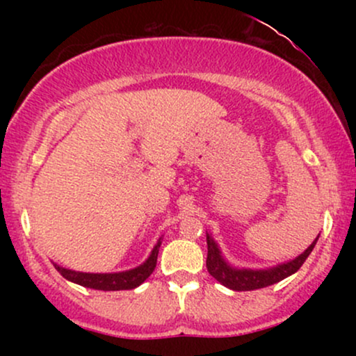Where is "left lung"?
I'll use <instances>...</instances> for the list:
<instances>
[{
  "instance_id": "8db88e82",
  "label": "left lung",
  "mask_w": 356,
  "mask_h": 356,
  "mask_svg": "<svg viewBox=\"0 0 356 356\" xmlns=\"http://www.w3.org/2000/svg\"><path fill=\"white\" fill-rule=\"evenodd\" d=\"M316 241L318 238L313 241L312 246L306 249L303 254H300L296 259L289 261V263L280 264V266L271 269H256L254 271V269H236L229 266L222 259V256H220L218 244L207 234L206 266L212 277H216L220 284H224L229 289H234V291H251V289L266 288V286L280 283L281 280L291 276L293 273H296L298 269L303 266L306 257L312 254Z\"/></svg>"
}]
</instances>
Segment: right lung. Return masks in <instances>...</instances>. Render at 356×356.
Returning a JSON list of instances; mask_svg holds the SVG:
<instances>
[{"instance_id":"1","label":"right lung","mask_w":356,"mask_h":356,"mask_svg":"<svg viewBox=\"0 0 356 356\" xmlns=\"http://www.w3.org/2000/svg\"><path fill=\"white\" fill-rule=\"evenodd\" d=\"M159 248H161V241L157 243V246L152 249V254L149 256V259L144 264L136 269H130V271L124 273H110V275H93V273H80V271H72V269H65L55 264V269L60 273L65 280L72 281L85 288H93V289H102V291H120V289H134L137 286H140L144 281L152 275L157 264V254Z\"/></svg>"}]
</instances>
